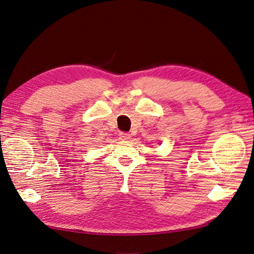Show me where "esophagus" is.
<instances>
[{
  "instance_id": "esophagus-1",
  "label": "esophagus",
  "mask_w": 254,
  "mask_h": 254,
  "mask_svg": "<svg viewBox=\"0 0 254 254\" xmlns=\"http://www.w3.org/2000/svg\"><path fill=\"white\" fill-rule=\"evenodd\" d=\"M119 135H120V139L122 141H128V140H130V137H131V135L127 132H120Z\"/></svg>"
}]
</instances>
